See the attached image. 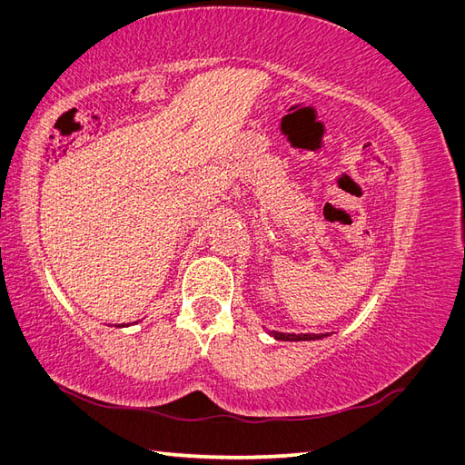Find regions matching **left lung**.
I'll return each mask as SVG.
<instances>
[{
	"label": "left lung",
	"instance_id": "obj_1",
	"mask_svg": "<svg viewBox=\"0 0 465 465\" xmlns=\"http://www.w3.org/2000/svg\"><path fill=\"white\" fill-rule=\"evenodd\" d=\"M272 337H275L277 341H314V340H323L330 333H283V331H267Z\"/></svg>",
	"mask_w": 465,
	"mask_h": 465
}]
</instances>
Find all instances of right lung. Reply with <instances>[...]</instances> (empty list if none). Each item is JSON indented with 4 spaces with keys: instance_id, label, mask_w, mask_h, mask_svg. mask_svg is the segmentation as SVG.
Wrapping results in <instances>:
<instances>
[{
    "instance_id": "obj_1",
    "label": "right lung",
    "mask_w": 465,
    "mask_h": 465,
    "mask_svg": "<svg viewBox=\"0 0 465 465\" xmlns=\"http://www.w3.org/2000/svg\"><path fill=\"white\" fill-rule=\"evenodd\" d=\"M124 326H128V323H122V326H118V328H124Z\"/></svg>"
}]
</instances>
